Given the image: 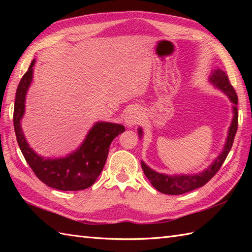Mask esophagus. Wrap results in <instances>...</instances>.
I'll return each instance as SVG.
<instances>
[{
	"label": "esophagus",
	"instance_id": "34e87169",
	"mask_svg": "<svg viewBox=\"0 0 252 252\" xmlns=\"http://www.w3.org/2000/svg\"><path fill=\"white\" fill-rule=\"evenodd\" d=\"M142 120V112L137 107H131V108L126 112L125 122L126 126H133L140 123Z\"/></svg>",
	"mask_w": 252,
	"mask_h": 252
}]
</instances>
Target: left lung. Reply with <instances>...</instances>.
<instances>
[{
  "mask_svg": "<svg viewBox=\"0 0 252 252\" xmlns=\"http://www.w3.org/2000/svg\"><path fill=\"white\" fill-rule=\"evenodd\" d=\"M210 82L215 84L217 88L220 89L225 93L229 100L234 104L233 106V121L232 125L229 126L228 130V135L226 138L225 146H224L222 153L219 155L218 158L213 161L210 167L202 171L199 174H194V175H167L162 173H158L156 171L152 170L149 167L141 162L142 168L144 171V174L146 175V178L151 181L152 185L159 190L162 194H168V195H182L185 194V192H189L190 190H194L196 189H199V187L203 186L206 183H208L216 173L220 170L221 165L223 162L225 161L227 155L231 151L235 134L237 132V126H238V110H237V103H238V97L237 94L235 92L233 85L229 83V80L225 71L221 70V69H217V70L212 71V74L210 77ZM138 134L142 136V129L140 127L138 129Z\"/></svg>",
  "mask_w": 252,
  "mask_h": 252,
  "instance_id": "8db88e82",
  "label": "left lung"
}]
</instances>
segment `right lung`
I'll return each instance as SVG.
<instances>
[{"label":"right lung","instance_id":"1","mask_svg":"<svg viewBox=\"0 0 252 252\" xmlns=\"http://www.w3.org/2000/svg\"><path fill=\"white\" fill-rule=\"evenodd\" d=\"M35 60L16 91L14 106V129L16 138L26 161L37 179L47 186L60 190H82L92 186L106 163L109 146L114 138L125 132V126L111 122H97L88 133L82 145L65 158H44L34 153L27 143L20 120L25 114V100L31 81Z\"/></svg>","mask_w":252,"mask_h":252}]
</instances>
